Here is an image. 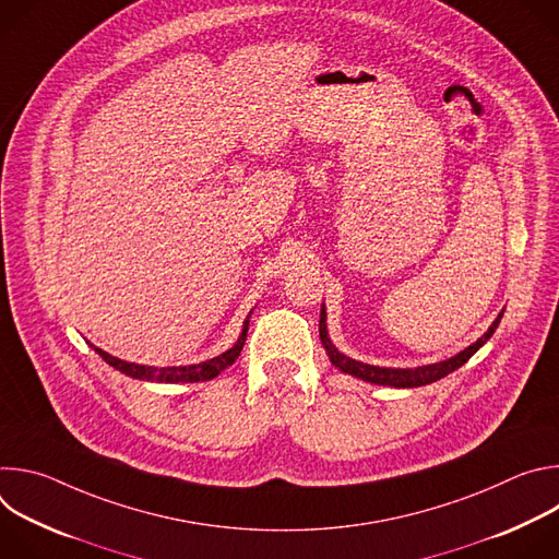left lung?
<instances>
[{"label": "left lung", "mask_w": 559, "mask_h": 559, "mask_svg": "<svg viewBox=\"0 0 559 559\" xmlns=\"http://www.w3.org/2000/svg\"><path fill=\"white\" fill-rule=\"evenodd\" d=\"M500 318L502 313L496 318L493 325L489 328V332L477 338L473 345H468L464 352H460L457 356L449 358V360H442V362H436V365H425V367H416V369H386V367H373V365H365V362H358V360H352L347 356H343L328 338V332H325V309H321V325H318V332H321V341L330 354V360L345 373H352L356 378H362L367 382H373V384H389V386H423V384H429V382H436L440 378H444L447 373L455 371L457 367H462L477 349H480L491 336L493 332L498 330L500 325Z\"/></svg>", "instance_id": "left-lung-1"}]
</instances>
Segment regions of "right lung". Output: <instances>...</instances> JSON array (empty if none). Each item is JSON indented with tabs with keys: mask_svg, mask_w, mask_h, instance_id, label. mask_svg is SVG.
I'll return each instance as SVG.
<instances>
[{
	"mask_svg": "<svg viewBox=\"0 0 559 559\" xmlns=\"http://www.w3.org/2000/svg\"><path fill=\"white\" fill-rule=\"evenodd\" d=\"M248 328H250V321H246L243 334H241V338H238V343L231 349H227L225 354H221V356H216L212 360L199 362V365H188V367H158L156 369V367H145V365H134V362L119 360V358H115V356H110V354H106V352H102L97 347H95V352L110 367L123 371L126 376L139 378V380H152V382H201V380H210V378L218 376L223 369H227L238 358V354L243 352V345H246V338H248Z\"/></svg>",
	"mask_w": 559,
	"mask_h": 559,
	"instance_id": "add662e5",
	"label": "right lung"
}]
</instances>
